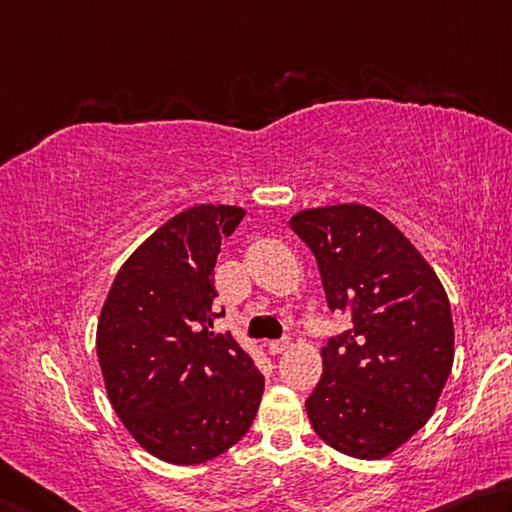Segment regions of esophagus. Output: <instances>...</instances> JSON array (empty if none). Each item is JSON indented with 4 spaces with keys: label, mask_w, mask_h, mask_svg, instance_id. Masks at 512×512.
Segmentation results:
<instances>
[{
    "label": "esophagus",
    "mask_w": 512,
    "mask_h": 512,
    "mask_svg": "<svg viewBox=\"0 0 512 512\" xmlns=\"http://www.w3.org/2000/svg\"><path fill=\"white\" fill-rule=\"evenodd\" d=\"M288 342H285V339H276V342H267V353L270 355H281V353H285L288 351Z\"/></svg>",
    "instance_id": "esophagus-1"
}]
</instances>
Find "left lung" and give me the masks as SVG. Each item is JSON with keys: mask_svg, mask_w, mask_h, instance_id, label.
<instances>
[{"mask_svg": "<svg viewBox=\"0 0 512 512\" xmlns=\"http://www.w3.org/2000/svg\"><path fill=\"white\" fill-rule=\"evenodd\" d=\"M290 227L317 258L328 308L351 317L321 348L310 423L337 452L384 459L441 398L454 362L450 299L405 233L371 206L306 209Z\"/></svg>", "mask_w": 512, "mask_h": 512, "instance_id": "8db88e82", "label": "left lung"}]
</instances>
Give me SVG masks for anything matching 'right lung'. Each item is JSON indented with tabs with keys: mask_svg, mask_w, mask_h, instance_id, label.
I'll return each mask as SVG.
<instances>
[{
	"mask_svg": "<svg viewBox=\"0 0 512 512\" xmlns=\"http://www.w3.org/2000/svg\"><path fill=\"white\" fill-rule=\"evenodd\" d=\"M245 209L191 206L132 251L96 328L116 416L143 450L175 465L211 461L247 434L265 378L231 335H215L213 267Z\"/></svg>",
	"mask_w": 512,
	"mask_h": 512,
	"instance_id": "right-lung-1",
	"label": "right lung"
}]
</instances>
